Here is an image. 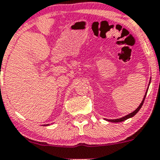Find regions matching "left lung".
Instances as JSON below:
<instances>
[{
  "label": "left lung",
  "mask_w": 160,
  "mask_h": 160,
  "mask_svg": "<svg viewBox=\"0 0 160 160\" xmlns=\"http://www.w3.org/2000/svg\"><path fill=\"white\" fill-rule=\"evenodd\" d=\"M149 85H150V84H149ZM147 92H146V94H145L144 97H143V100H142V102H141V103H140V106H138V108H137L136 110H134V111L133 112H131V113L128 114V115H125V116H124V117L120 118H118V119H109V120H108V119H106V120H107V121H108V122H115V123H116V122H124V121L127 120V119L130 118H131V117L134 116V115H136L137 113H138V111H139V110L140 109V108H141L142 106H143V102H144V99H145V98H146V96H147Z\"/></svg>",
  "instance_id": "left-lung-1"
}]
</instances>
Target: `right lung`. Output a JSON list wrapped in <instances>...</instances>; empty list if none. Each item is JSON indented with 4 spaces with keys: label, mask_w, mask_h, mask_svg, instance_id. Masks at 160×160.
Here are the masks:
<instances>
[{
    "label": "right lung",
    "mask_w": 160,
    "mask_h": 160,
    "mask_svg": "<svg viewBox=\"0 0 160 160\" xmlns=\"http://www.w3.org/2000/svg\"><path fill=\"white\" fill-rule=\"evenodd\" d=\"M46 125H48V124H46Z\"/></svg>",
    "instance_id": "right-lung-1"
}]
</instances>
